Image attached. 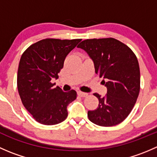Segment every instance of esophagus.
Listing matches in <instances>:
<instances>
[{
	"mask_svg": "<svg viewBox=\"0 0 157 157\" xmlns=\"http://www.w3.org/2000/svg\"><path fill=\"white\" fill-rule=\"evenodd\" d=\"M77 94H78V96H80V97H86V96H88V93H83V92H81V91L77 92Z\"/></svg>",
	"mask_w": 157,
	"mask_h": 157,
	"instance_id": "obj_1",
	"label": "esophagus"
}]
</instances>
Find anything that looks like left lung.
Instances as JSON below:
<instances>
[{
    "label": "left lung",
    "instance_id": "left-lung-1",
    "mask_svg": "<svg viewBox=\"0 0 157 157\" xmlns=\"http://www.w3.org/2000/svg\"><path fill=\"white\" fill-rule=\"evenodd\" d=\"M94 63L95 71L107 87L104 97L98 93L96 110L88 111L94 124L110 127L122 122L131 113L140 92L138 61L129 47L113 38L86 39L78 45Z\"/></svg>",
    "mask_w": 157,
    "mask_h": 157
}]
</instances>
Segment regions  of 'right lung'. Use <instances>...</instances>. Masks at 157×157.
<instances>
[{
	"label": "right lung",
	"mask_w": 157,
	"mask_h": 157,
	"mask_svg": "<svg viewBox=\"0 0 157 157\" xmlns=\"http://www.w3.org/2000/svg\"><path fill=\"white\" fill-rule=\"evenodd\" d=\"M81 39H45L33 44L22 55L17 72V88L26 110L39 123L54 125L67 117V107L77 98L74 90L54 88L69 52Z\"/></svg>",
	"instance_id": "obj_1"
}]
</instances>
